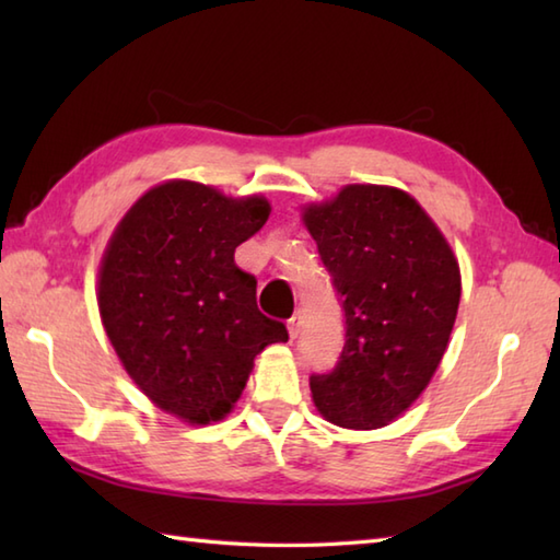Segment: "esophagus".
I'll return each mask as SVG.
<instances>
[{
	"instance_id": "1",
	"label": "esophagus",
	"mask_w": 560,
	"mask_h": 560,
	"mask_svg": "<svg viewBox=\"0 0 560 560\" xmlns=\"http://www.w3.org/2000/svg\"><path fill=\"white\" fill-rule=\"evenodd\" d=\"M287 327H289V337H291V339H299L301 327H303V315H301V311H295V313L291 315Z\"/></svg>"
}]
</instances>
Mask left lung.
<instances>
[{
	"mask_svg": "<svg viewBox=\"0 0 560 560\" xmlns=\"http://www.w3.org/2000/svg\"><path fill=\"white\" fill-rule=\"evenodd\" d=\"M341 301L347 341L311 375L327 421L355 431L395 421L438 371L457 317V259L419 201L397 187L347 185L303 211Z\"/></svg>",
	"mask_w": 560,
	"mask_h": 560,
	"instance_id": "obj_1",
	"label": "left lung"
}]
</instances>
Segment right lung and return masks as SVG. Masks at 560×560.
Here are the masks:
<instances>
[{
	"mask_svg": "<svg viewBox=\"0 0 560 560\" xmlns=\"http://www.w3.org/2000/svg\"><path fill=\"white\" fill-rule=\"evenodd\" d=\"M265 197L233 199L171 180L125 213L98 273L103 327L139 389L187 423L221 421L255 355L287 341L257 307V279L235 247L269 219Z\"/></svg>",
	"mask_w": 560,
	"mask_h": 560,
	"instance_id": "add662e5",
	"label": "right lung"
}]
</instances>
